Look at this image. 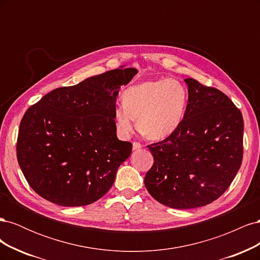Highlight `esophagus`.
Wrapping results in <instances>:
<instances>
[{
  "label": "esophagus",
  "instance_id": "obj_1",
  "mask_svg": "<svg viewBox=\"0 0 260 260\" xmlns=\"http://www.w3.org/2000/svg\"><path fill=\"white\" fill-rule=\"evenodd\" d=\"M141 147H142V144L139 143V142H133V149H135V151H137V149H140Z\"/></svg>",
  "mask_w": 260,
  "mask_h": 260
}]
</instances>
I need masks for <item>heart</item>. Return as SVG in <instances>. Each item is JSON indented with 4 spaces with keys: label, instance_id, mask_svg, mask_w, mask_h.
Listing matches in <instances>:
<instances>
[{
    "label": "heart",
    "instance_id": "heart-1",
    "mask_svg": "<svg viewBox=\"0 0 260 260\" xmlns=\"http://www.w3.org/2000/svg\"><path fill=\"white\" fill-rule=\"evenodd\" d=\"M122 105L114 111L118 132L128 137L137 127L149 140H162L182 122L187 104L184 86L175 79L145 81L122 94Z\"/></svg>",
    "mask_w": 260,
    "mask_h": 260
}]
</instances>
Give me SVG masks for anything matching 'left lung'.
I'll use <instances>...</instances> for the list:
<instances>
[{"mask_svg": "<svg viewBox=\"0 0 260 260\" xmlns=\"http://www.w3.org/2000/svg\"><path fill=\"white\" fill-rule=\"evenodd\" d=\"M186 111L167 139L147 145L154 157L144 184L165 206L188 209L219 199L243 159L244 121L224 93L187 78Z\"/></svg>", "mask_w": 260, "mask_h": 260, "instance_id": "1", "label": "left lung"}]
</instances>
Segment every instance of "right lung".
I'll return each mask as SVG.
<instances>
[{
	"label": "right lung",
	"instance_id": "obj_1",
	"mask_svg": "<svg viewBox=\"0 0 260 260\" xmlns=\"http://www.w3.org/2000/svg\"><path fill=\"white\" fill-rule=\"evenodd\" d=\"M136 68L109 70L55 89L20 121L17 160L41 198L66 207L96 202L112 187L132 144L118 140L114 111L120 86Z\"/></svg>",
	"mask_w": 260,
	"mask_h": 260
}]
</instances>
